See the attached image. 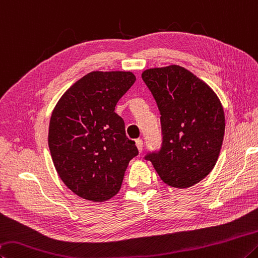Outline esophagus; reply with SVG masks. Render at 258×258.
<instances>
[{
  "label": "esophagus",
  "instance_id": "obj_1",
  "mask_svg": "<svg viewBox=\"0 0 258 258\" xmlns=\"http://www.w3.org/2000/svg\"><path fill=\"white\" fill-rule=\"evenodd\" d=\"M135 145H137V148L140 152H142V149H143V141L141 139H138L135 140Z\"/></svg>",
  "mask_w": 258,
  "mask_h": 258
}]
</instances>
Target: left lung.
I'll use <instances>...</instances> for the list:
<instances>
[{
    "mask_svg": "<svg viewBox=\"0 0 258 258\" xmlns=\"http://www.w3.org/2000/svg\"><path fill=\"white\" fill-rule=\"evenodd\" d=\"M160 111L162 147L147 160L165 184L188 188L207 177L222 147L224 111L212 89L179 65L142 73Z\"/></svg>",
    "mask_w": 258,
    "mask_h": 258,
    "instance_id": "1",
    "label": "left lung"
}]
</instances>
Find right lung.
Returning <instances> with one entry per match:
<instances>
[{"label":"right lung","instance_id":"obj_1","mask_svg":"<svg viewBox=\"0 0 258 258\" xmlns=\"http://www.w3.org/2000/svg\"><path fill=\"white\" fill-rule=\"evenodd\" d=\"M137 80L132 72L93 71L60 97L51 113L48 147L60 179L80 198L105 202L118 193L135 142L115 107Z\"/></svg>","mask_w":258,"mask_h":258}]
</instances>
